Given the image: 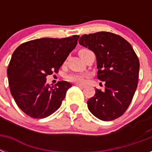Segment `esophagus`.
<instances>
[{"mask_svg":"<svg viewBox=\"0 0 152 152\" xmlns=\"http://www.w3.org/2000/svg\"><path fill=\"white\" fill-rule=\"evenodd\" d=\"M76 85L78 86L79 88H85V87H86V86L84 85V84H80V83H76Z\"/></svg>","mask_w":152,"mask_h":152,"instance_id":"obj_1","label":"esophagus"}]
</instances>
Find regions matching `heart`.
<instances>
[{
  "instance_id": "heart-1",
  "label": "heart",
  "mask_w": 152,
  "mask_h": 152,
  "mask_svg": "<svg viewBox=\"0 0 152 152\" xmlns=\"http://www.w3.org/2000/svg\"><path fill=\"white\" fill-rule=\"evenodd\" d=\"M86 78H87L86 74H72L69 76V80L76 82V83H83Z\"/></svg>"
}]
</instances>
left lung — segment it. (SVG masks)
<instances>
[{"label": "left lung", "instance_id": "obj_1", "mask_svg": "<svg viewBox=\"0 0 152 152\" xmlns=\"http://www.w3.org/2000/svg\"><path fill=\"white\" fill-rule=\"evenodd\" d=\"M79 43L94 52L98 79L105 90L95 89L88 101L93 115L102 121H113L125 113L137 90L140 62L132 46L122 37L110 32L84 34Z\"/></svg>", "mask_w": 152, "mask_h": 152}]
</instances>
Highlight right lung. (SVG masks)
Listing matches in <instances>:
<instances>
[{
    "label": "right lung",
    "instance_id": "1",
    "mask_svg": "<svg viewBox=\"0 0 152 152\" xmlns=\"http://www.w3.org/2000/svg\"><path fill=\"white\" fill-rule=\"evenodd\" d=\"M79 35L64 39H38L18 46L8 68L11 94L19 108L34 118H44L57 110L72 84L46 83V76L57 72L76 48Z\"/></svg>",
    "mask_w": 152,
    "mask_h": 152
}]
</instances>
